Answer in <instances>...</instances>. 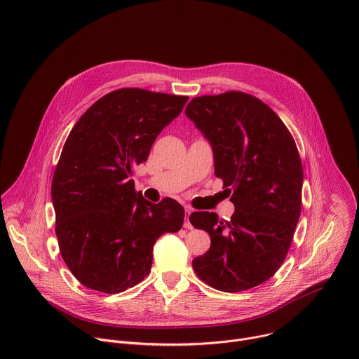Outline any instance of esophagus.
I'll return each instance as SVG.
<instances>
[{"label": "esophagus", "instance_id": "1", "mask_svg": "<svg viewBox=\"0 0 359 359\" xmlns=\"http://www.w3.org/2000/svg\"><path fill=\"white\" fill-rule=\"evenodd\" d=\"M184 212H186V217H184V223H183V227L184 229H193V226H191V223H190V220H189V216H190V213L193 212V209H190V208H186L184 209Z\"/></svg>", "mask_w": 359, "mask_h": 359}]
</instances>
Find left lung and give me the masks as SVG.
Here are the masks:
<instances>
[{
    "instance_id": "left-lung-1",
    "label": "left lung",
    "mask_w": 359,
    "mask_h": 359,
    "mask_svg": "<svg viewBox=\"0 0 359 359\" xmlns=\"http://www.w3.org/2000/svg\"><path fill=\"white\" fill-rule=\"evenodd\" d=\"M186 115L213 146L215 173L234 213L194 212L210 236L193 260L197 277L224 292L257 287L284 263L301 213L302 163L292 135L263 100L240 90L193 97Z\"/></svg>"
}]
</instances>
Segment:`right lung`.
<instances>
[{
  "instance_id": "add662e5",
  "label": "right lung",
  "mask_w": 359,
  "mask_h": 359,
  "mask_svg": "<svg viewBox=\"0 0 359 359\" xmlns=\"http://www.w3.org/2000/svg\"><path fill=\"white\" fill-rule=\"evenodd\" d=\"M187 99L116 89L97 99L68 135L50 196L61 255L82 285L118 294L139 284L150 273L156 240L182 229V204L136 196L130 176Z\"/></svg>"
}]
</instances>
